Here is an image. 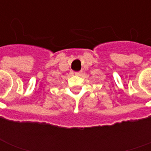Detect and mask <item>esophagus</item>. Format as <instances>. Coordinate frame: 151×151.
<instances>
[{"label":"esophagus","mask_w":151,"mask_h":151,"mask_svg":"<svg viewBox=\"0 0 151 151\" xmlns=\"http://www.w3.org/2000/svg\"><path fill=\"white\" fill-rule=\"evenodd\" d=\"M75 73V75L80 76V75H81V74H82V71H78V72H75V73Z\"/></svg>","instance_id":"34e87169"}]
</instances>
